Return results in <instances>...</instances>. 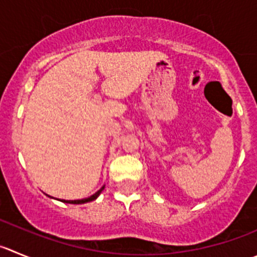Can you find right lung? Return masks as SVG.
<instances>
[{"label": "right lung", "mask_w": 257, "mask_h": 257, "mask_svg": "<svg viewBox=\"0 0 257 257\" xmlns=\"http://www.w3.org/2000/svg\"><path fill=\"white\" fill-rule=\"evenodd\" d=\"M104 189V187H102L101 189L98 190V192L97 193H94L93 195H90L89 198H85V199H79V200H64V199H62V202H64V203H72V204H82V203H87V202H90V200H94L96 199L97 197H98L99 194H101V192L102 190Z\"/></svg>", "instance_id": "obj_1"}]
</instances>
